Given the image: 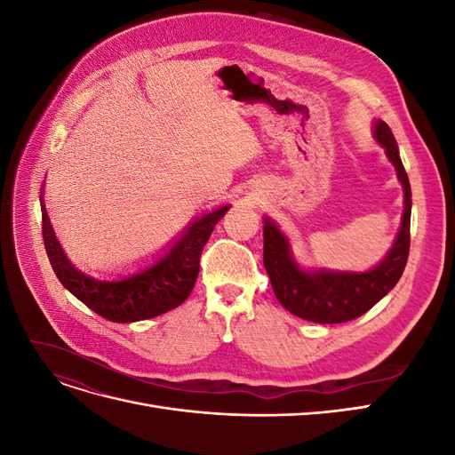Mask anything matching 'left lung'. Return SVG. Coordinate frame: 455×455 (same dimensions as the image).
<instances>
[{
    "instance_id": "obj_1",
    "label": "left lung",
    "mask_w": 455,
    "mask_h": 455,
    "mask_svg": "<svg viewBox=\"0 0 455 455\" xmlns=\"http://www.w3.org/2000/svg\"><path fill=\"white\" fill-rule=\"evenodd\" d=\"M374 139L385 148L395 164L398 180L404 188L403 224L389 254L364 273L351 271H306L291 251L283 231L264 218V267L269 275L273 292L281 306L292 315L311 323L336 324L353 321L374 307L401 279L410 252V214L411 189L404 164L398 156L395 136L385 121H376Z\"/></svg>"
}]
</instances>
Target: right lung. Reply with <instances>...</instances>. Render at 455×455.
Listing matches in <instances>:
<instances>
[{
	"mask_svg": "<svg viewBox=\"0 0 455 455\" xmlns=\"http://www.w3.org/2000/svg\"><path fill=\"white\" fill-rule=\"evenodd\" d=\"M228 211L229 206H220L197 218L157 264L121 281L92 279L70 264L54 237L44 199H41V218H44L41 231H44L51 267L64 288L108 321L134 323L167 313L189 296L199 275L203 246Z\"/></svg>",
	"mask_w": 455,
	"mask_h": 455,
	"instance_id": "right-lung-1",
	"label": "right lung"
}]
</instances>
